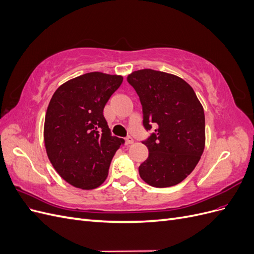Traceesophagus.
I'll list each match as a JSON object with an SVG mask.
<instances>
[{
  "label": "esophagus",
  "instance_id": "1",
  "mask_svg": "<svg viewBox=\"0 0 254 254\" xmlns=\"http://www.w3.org/2000/svg\"><path fill=\"white\" fill-rule=\"evenodd\" d=\"M125 142H126V144H127V145L132 144V143H133V139H132V136L127 135V136L125 137Z\"/></svg>",
  "mask_w": 254,
  "mask_h": 254
}]
</instances>
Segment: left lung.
Masks as SVG:
<instances>
[{
  "instance_id": "obj_1",
  "label": "left lung",
  "mask_w": 254,
  "mask_h": 254,
  "mask_svg": "<svg viewBox=\"0 0 254 254\" xmlns=\"http://www.w3.org/2000/svg\"><path fill=\"white\" fill-rule=\"evenodd\" d=\"M139 95L143 126L153 132L143 144L149 155L139 166L149 186L168 188L193 172L204 149L203 108L190 84L160 71H134L127 77Z\"/></svg>"
}]
</instances>
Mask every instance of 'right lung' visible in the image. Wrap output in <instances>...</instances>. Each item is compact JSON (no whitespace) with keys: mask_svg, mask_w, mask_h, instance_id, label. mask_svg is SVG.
Wrapping results in <instances>:
<instances>
[{"mask_svg":"<svg viewBox=\"0 0 254 254\" xmlns=\"http://www.w3.org/2000/svg\"><path fill=\"white\" fill-rule=\"evenodd\" d=\"M123 82L122 76L91 72L55 91L44 122V143L52 165L75 188L92 190L108 176L124 140L111 134L104 107Z\"/></svg>","mask_w":254,"mask_h":254,"instance_id":"1","label":"right lung"}]
</instances>
